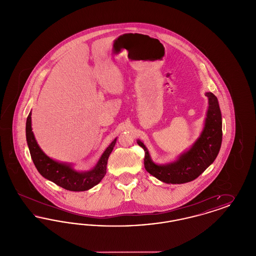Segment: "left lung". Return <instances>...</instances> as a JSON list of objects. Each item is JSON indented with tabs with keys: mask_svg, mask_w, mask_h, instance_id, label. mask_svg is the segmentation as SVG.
<instances>
[{
	"mask_svg": "<svg viewBox=\"0 0 256 256\" xmlns=\"http://www.w3.org/2000/svg\"><path fill=\"white\" fill-rule=\"evenodd\" d=\"M208 110L204 126L191 148L168 164H156L150 156L146 146L137 140L145 150L144 165L148 172L165 183L182 184L196 180L206 170L217 158L222 145V114L217 97L207 92Z\"/></svg>",
	"mask_w": 256,
	"mask_h": 256,
	"instance_id": "1",
	"label": "left lung"
}]
</instances>
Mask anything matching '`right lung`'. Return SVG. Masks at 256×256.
<instances>
[{
    "mask_svg": "<svg viewBox=\"0 0 256 256\" xmlns=\"http://www.w3.org/2000/svg\"><path fill=\"white\" fill-rule=\"evenodd\" d=\"M26 137L30 156L39 174L62 188L74 192L89 190L104 178L106 174L108 160L117 141V138H115L106 148L93 169L78 172L74 170L70 164L58 162L43 152L32 130V111L26 118Z\"/></svg>",
    "mask_w": 256,
    "mask_h": 256,
    "instance_id": "obj_1",
    "label": "right lung"
}]
</instances>
